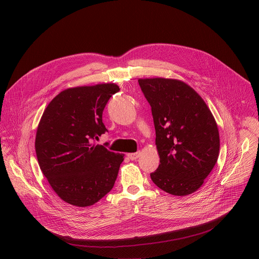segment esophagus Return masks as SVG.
<instances>
[{
  "instance_id": "1",
  "label": "esophagus",
  "mask_w": 259,
  "mask_h": 259,
  "mask_svg": "<svg viewBox=\"0 0 259 259\" xmlns=\"http://www.w3.org/2000/svg\"><path fill=\"white\" fill-rule=\"evenodd\" d=\"M139 156H140V153H139V152L133 153V154H128V158H129L130 160H132V161L137 160V159L139 158Z\"/></svg>"
}]
</instances>
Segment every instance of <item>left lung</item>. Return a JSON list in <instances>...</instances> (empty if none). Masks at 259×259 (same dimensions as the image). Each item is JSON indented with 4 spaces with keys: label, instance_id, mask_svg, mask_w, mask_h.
<instances>
[{
    "label": "left lung",
    "instance_id": "1",
    "mask_svg": "<svg viewBox=\"0 0 259 259\" xmlns=\"http://www.w3.org/2000/svg\"><path fill=\"white\" fill-rule=\"evenodd\" d=\"M152 106L158 169L151 178L174 196L198 191L219 155V132L211 110L188 84L175 79H139Z\"/></svg>",
    "mask_w": 259,
    "mask_h": 259
}]
</instances>
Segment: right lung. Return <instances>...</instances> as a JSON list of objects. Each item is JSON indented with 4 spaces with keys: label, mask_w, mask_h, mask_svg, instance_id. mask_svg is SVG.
I'll use <instances>...</instances> for the list:
<instances>
[{
    "label": "right lung",
    "mask_w": 259,
    "mask_h": 259,
    "mask_svg": "<svg viewBox=\"0 0 259 259\" xmlns=\"http://www.w3.org/2000/svg\"><path fill=\"white\" fill-rule=\"evenodd\" d=\"M114 83L68 88L44 110L35 135L40 168L56 195L64 202L87 207L113 189L124 155L95 145L106 128L102 112Z\"/></svg>",
    "instance_id": "1"
}]
</instances>
